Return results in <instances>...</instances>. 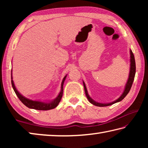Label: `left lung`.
Segmentation results:
<instances>
[{
    "mask_svg": "<svg viewBox=\"0 0 148 148\" xmlns=\"http://www.w3.org/2000/svg\"><path fill=\"white\" fill-rule=\"evenodd\" d=\"M130 62H131V63H130V71H129V78H128V80H127L126 85H125L124 91H123V92L122 95L119 97L118 99L116 100V101H113V102H110V103H100V102H97L96 101H95L93 99H92L91 97H89V95L88 94V92H87V88H86V84H85L84 82H83L85 92H86V95L87 99H88V101H89V102H91L92 104L95 105V106L103 107V106H110V105L114 104L115 103H116V102L121 101L122 100L127 96V95L129 93L130 89H131V87H132V83H133L134 76H135V73H136V63H135L134 57L133 53H132L131 49H130Z\"/></svg>",
    "mask_w": 148,
    "mask_h": 148,
    "instance_id": "left-lung-1",
    "label": "left lung"
}]
</instances>
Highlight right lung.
<instances>
[{
    "label": "right lung",
    "instance_id": "obj_1",
    "mask_svg": "<svg viewBox=\"0 0 148 148\" xmlns=\"http://www.w3.org/2000/svg\"><path fill=\"white\" fill-rule=\"evenodd\" d=\"M66 77V75L64 77L63 79H62V83H61V91L59 92V95H57V97L56 99H53V101H51L49 102H42L39 101H32V100L27 99L26 97L23 96L21 93H19V92L17 91V89L15 86L14 81H13V77H12V73H11V82H12V86L13 89L14 90L15 92H16V95L18 97L19 99L22 102V103L25 105L27 107L31 109L34 110H49L53 109L55 108H56L58 106L59 103L61 101V98L62 97V93H63V84L64 82V80Z\"/></svg>",
    "mask_w": 148,
    "mask_h": 148
}]
</instances>
